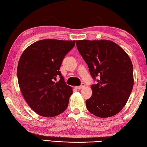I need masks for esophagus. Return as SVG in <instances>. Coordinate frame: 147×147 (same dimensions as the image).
<instances>
[{
    "instance_id": "esophagus-1",
    "label": "esophagus",
    "mask_w": 147,
    "mask_h": 147,
    "mask_svg": "<svg viewBox=\"0 0 147 147\" xmlns=\"http://www.w3.org/2000/svg\"><path fill=\"white\" fill-rule=\"evenodd\" d=\"M85 86H86L85 84L83 83V84H81V86H76L75 88L77 89H81L84 88V87H85Z\"/></svg>"
}]
</instances>
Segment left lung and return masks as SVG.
<instances>
[{
    "instance_id": "obj_1",
    "label": "left lung",
    "mask_w": 147,
    "mask_h": 147,
    "mask_svg": "<svg viewBox=\"0 0 147 147\" xmlns=\"http://www.w3.org/2000/svg\"><path fill=\"white\" fill-rule=\"evenodd\" d=\"M76 46L92 77L100 78L97 84L91 86L92 95L86 101L87 109L101 118L116 115L126 105L133 89L130 57L109 40H77Z\"/></svg>"
}]
</instances>
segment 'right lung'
<instances>
[{
	"label": "right lung",
	"mask_w": 147,
	"mask_h": 147,
	"mask_svg": "<svg viewBox=\"0 0 147 147\" xmlns=\"http://www.w3.org/2000/svg\"><path fill=\"white\" fill-rule=\"evenodd\" d=\"M75 42L42 39L27 47L20 57L17 71L20 90L39 115L53 117L67 108L73 89L66 85L59 68ZM59 76L61 79L55 82Z\"/></svg>",
	"instance_id": "obj_1"
}]
</instances>
